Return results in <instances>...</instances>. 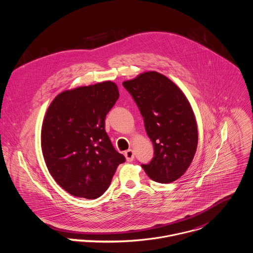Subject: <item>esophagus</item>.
I'll use <instances>...</instances> for the list:
<instances>
[{"label": "esophagus", "instance_id": "esophagus-1", "mask_svg": "<svg viewBox=\"0 0 253 253\" xmlns=\"http://www.w3.org/2000/svg\"><path fill=\"white\" fill-rule=\"evenodd\" d=\"M124 155L128 162H132L134 160V152L132 150H127Z\"/></svg>", "mask_w": 253, "mask_h": 253}]
</instances>
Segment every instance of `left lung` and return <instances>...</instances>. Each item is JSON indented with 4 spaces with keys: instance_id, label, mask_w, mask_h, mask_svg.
Wrapping results in <instances>:
<instances>
[{
    "instance_id": "8db88e82",
    "label": "left lung",
    "mask_w": 253,
    "mask_h": 253,
    "mask_svg": "<svg viewBox=\"0 0 253 253\" xmlns=\"http://www.w3.org/2000/svg\"><path fill=\"white\" fill-rule=\"evenodd\" d=\"M122 84L136 102L154 145V158L142 168L160 183L178 179L190 166L198 144L190 103L177 85L157 72L141 74Z\"/></svg>"
}]
</instances>
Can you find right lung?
Listing matches in <instances>:
<instances>
[{
    "instance_id": "add662e5",
    "label": "right lung",
    "mask_w": 253,
    "mask_h": 253,
    "mask_svg": "<svg viewBox=\"0 0 253 253\" xmlns=\"http://www.w3.org/2000/svg\"><path fill=\"white\" fill-rule=\"evenodd\" d=\"M118 97L117 85L103 82L63 91L46 112L41 146L47 169L76 197H100L126 161L104 129L106 114Z\"/></svg>"
}]
</instances>
